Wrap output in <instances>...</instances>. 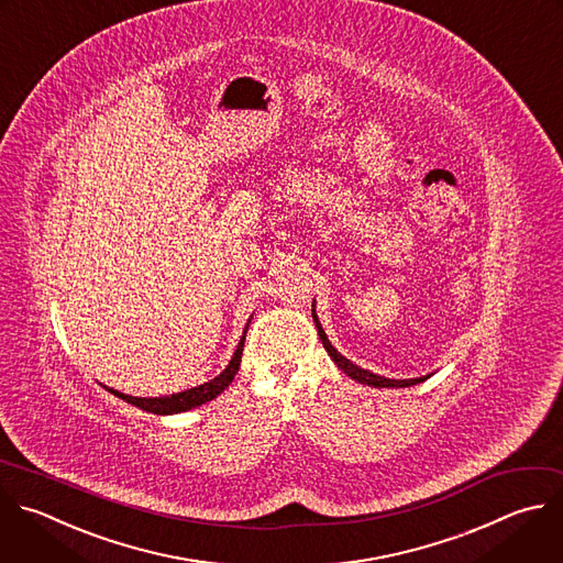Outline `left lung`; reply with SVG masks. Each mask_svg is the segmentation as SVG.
I'll return each instance as SVG.
<instances>
[{
	"mask_svg": "<svg viewBox=\"0 0 563 563\" xmlns=\"http://www.w3.org/2000/svg\"><path fill=\"white\" fill-rule=\"evenodd\" d=\"M311 318H313V322H316V329H318V335H320V340H322V344H324V349H327V353H329V357L335 362V366L342 371V373H346V376L351 378V380H355V383H360V385H366V387H376V389H402V387H413V385H420V383H424V380H429L433 373H429V376H420V378H409V380H394V378H385V376H378V373H373V371H368V368H362V366H357V364H353L351 360H346L331 342H329V338H327V333H324V329H322V324H320V320H318V316H316V300H313V305H311Z\"/></svg>",
	"mask_w": 563,
	"mask_h": 563,
	"instance_id": "obj_1",
	"label": "left lung"
}]
</instances>
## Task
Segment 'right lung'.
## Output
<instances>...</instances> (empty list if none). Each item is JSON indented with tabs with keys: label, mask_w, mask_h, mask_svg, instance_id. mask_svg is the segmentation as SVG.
I'll list each match as a JSON object with an SVG mask.
<instances>
[{
	"label": "right lung",
	"mask_w": 563,
	"mask_h": 563,
	"mask_svg": "<svg viewBox=\"0 0 563 563\" xmlns=\"http://www.w3.org/2000/svg\"><path fill=\"white\" fill-rule=\"evenodd\" d=\"M252 318L247 320L245 324V331L241 335V342L230 360V364L219 373L217 378L199 385V387H192V389H185V391H178V394H172V396H161V398H136V396H128V394H121V391H114L110 387L103 385V389H108L110 394H114L117 398L125 400L128 405L132 407H139L147 413H156V416H172V413H180V411H190V409H197L210 400H214L217 396H221L234 380V376L239 373V366H241V357H243V346H245V335H247V327H250Z\"/></svg>",
	"instance_id": "add662e5"
}]
</instances>
